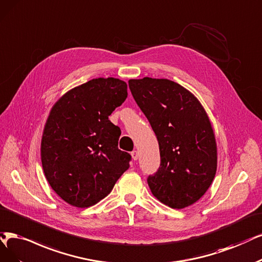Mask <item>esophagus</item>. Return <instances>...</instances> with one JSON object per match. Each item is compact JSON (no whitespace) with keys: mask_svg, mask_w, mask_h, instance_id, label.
<instances>
[{"mask_svg":"<svg viewBox=\"0 0 262 262\" xmlns=\"http://www.w3.org/2000/svg\"><path fill=\"white\" fill-rule=\"evenodd\" d=\"M132 158H133V160H134V161H137V160H138V158H139V153H138V151H136V150L133 151V152H132Z\"/></svg>","mask_w":262,"mask_h":262,"instance_id":"obj_1","label":"esophagus"}]
</instances>
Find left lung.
Segmentation results:
<instances>
[{
	"mask_svg": "<svg viewBox=\"0 0 262 262\" xmlns=\"http://www.w3.org/2000/svg\"><path fill=\"white\" fill-rule=\"evenodd\" d=\"M129 90L159 141L160 167L147 179L163 204H194L217 170V146L210 121L194 95L166 79L129 80Z\"/></svg>",
	"mask_w": 262,
	"mask_h": 262,
	"instance_id": "left-lung-1",
	"label": "left lung"
}]
</instances>
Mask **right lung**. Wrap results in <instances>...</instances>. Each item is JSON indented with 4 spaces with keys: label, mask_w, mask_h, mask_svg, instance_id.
Returning a JSON list of instances; mask_svg holds the SVG:
<instances>
[{
    "label": "right lung",
    "mask_w": 262,
    "mask_h": 262,
    "mask_svg": "<svg viewBox=\"0 0 262 262\" xmlns=\"http://www.w3.org/2000/svg\"><path fill=\"white\" fill-rule=\"evenodd\" d=\"M126 97L124 81L99 77L74 87L54 104L41 160L48 183L68 204L95 205L128 169L132 157L118 148L121 129L109 120Z\"/></svg>",
    "instance_id": "obj_1"
}]
</instances>
